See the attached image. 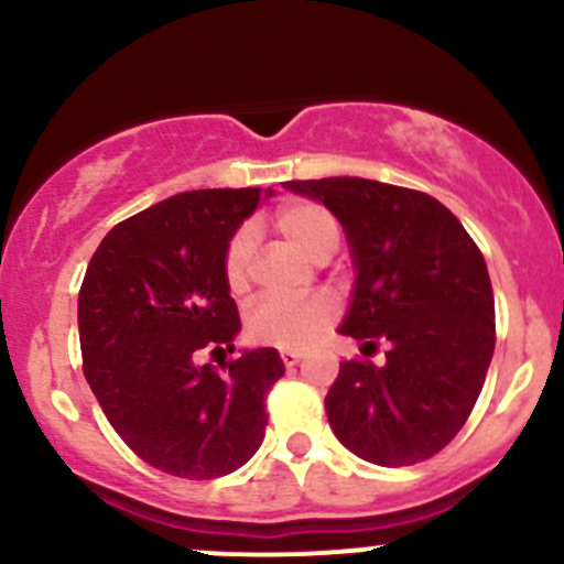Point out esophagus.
I'll return each instance as SVG.
<instances>
[{
  "mask_svg": "<svg viewBox=\"0 0 564 564\" xmlns=\"http://www.w3.org/2000/svg\"><path fill=\"white\" fill-rule=\"evenodd\" d=\"M281 360H283V366L292 368V366H297L300 360H303V351H292V349H286V351H281Z\"/></svg>",
  "mask_w": 564,
  "mask_h": 564,
  "instance_id": "34e87169",
  "label": "esophagus"
}]
</instances>
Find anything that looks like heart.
<instances>
[{
	"label": "heart",
	"instance_id": "obj_1",
	"mask_svg": "<svg viewBox=\"0 0 564 564\" xmlns=\"http://www.w3.org/2000/svg\"><path fill=\"white\" fill-rule=\"evenodd\" d=\"M275 226L292 246L308 259L327 261L340 246L338 218L324 204L292 202L275 213ZM256 237L253 231L237 229L224 250V281L231 294H242L250 286ZM338 318V305L329 297H311L303 303L286 300H259L246 316V333L253 344L275 349H308Z\"/></svg>",
	"mask_w": 564,
	"mask_h": 564
}]
</instances>
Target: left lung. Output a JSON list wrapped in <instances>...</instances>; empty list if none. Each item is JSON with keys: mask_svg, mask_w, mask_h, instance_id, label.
Instances as JSON below:
<instances>
[{"mask_svg": "<svg viewBox=\"0 0 564 564\" xmlns=\"http://www.w3.org/2000/svg\"><path fill=\"white\" fill-rule=\"evenodd\" d=\"M340 220L355 256V300L340 335L377 349L382 368L340 362L324 398L329 429L355 456L412 466L436 456L475 409L497 324L486 261L442 202L360 176L283 182Z\"/></svg>", "mask_w": 564, "mask_h": 564, "instance_id": "8db88e82", "label": "left lung"}]
</instances>
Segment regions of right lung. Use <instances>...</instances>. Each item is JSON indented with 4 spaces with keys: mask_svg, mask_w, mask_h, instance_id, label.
Returning a JSON list of instances; mask_svg holds the SVG:
<instances>
[{
    "mask_svg": "<svg viewBox=\"0 0 564 564\" xmlns=\"http://www.w3.org/2000/svg\"><path fill=\"white\" fill-rule=\"evenodd\" d=\"M261 187L166 198L113 226L78 292L84 377L124 445L155 469L213 480L240 469L267 429V392L283 377L275 349L235 351L240 314L224 250Z\"/></svg>",
    "mask_w": 564,
    "mask_h": 564,
    "instance_id": "obj_1",
    "label": "right lung"
}]
</instances>
